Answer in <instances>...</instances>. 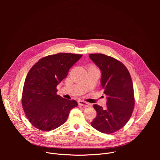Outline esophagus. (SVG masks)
I'll list each match as a JSON object with an SVG mask.
<instances>
[{
  "mask_svg": "<svg viewBox=\"0 0 160 160\" xmlns=\"http://www.w3.org/2000/svg\"><path fill=\"white\" fill-rule=\"evenodd\" d=\"M78 105H80L81 106H83V107H88V106H90V104L89 103H88V102H87L84 101H81L80 100L78 102Z\"/></svg>",
  "mask_w": 160,
  "mask_h": 160,
  "instance_id": "1",
  "label": "esophagus"
}]
</instances>
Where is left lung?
<instances>
[{
	"instance_id": "obj_1",
	"label": "left lung",
	"mask_w": 160,
	"mask_h": 160,
	"mask_svg": "<svg viewBox=\"0 0 160 160\" xmlns=\"http://www.w3.org/2000/svg\"><path fill=\"white\" fill-rule=\"evenodd\" d=\"M89 57L100 68L101 86L107 96L105 109L93 105L97 116L90 124L102 133H114L126 125L134 109L132 78L126 66L115 58L103 54H90Z\"/></svg>"
}]
</instances>
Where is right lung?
I'll return each mask as SVG.
<instances>
[{"mask_svg":"<svg viewBox=\"0 0 160 160\" xmlns=\"http://www.w3.org/2000/svg\"><path fill=\"white\" fill-rule=\"evenodd\" d=\"M82 54L58 53L41 58L28 72L22 88L21 104L29 122L42 131L52 130L66 122L78 106L57 94V85Z\"/></svg>","mask_w":160,"mask_h":160,"instance_id":"add662e5","label":"right lung"}]
</instances>
